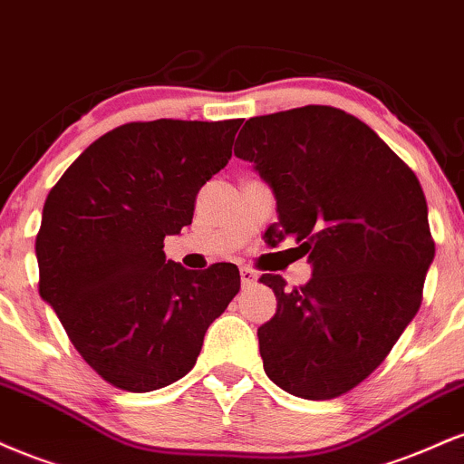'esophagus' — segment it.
I'll list each match as a JSON object with an SVG mask.
<instances>
[{
  "label": "esophagus",
  "mask_w": 464,
  "mask_h": 464,
  "mask_svg": "<svg viewBox=\"0 0 464 464\" xmlns=\"http://www.w3.org/2000/svg\"><path fill=\"white\" fill-rule=\"evenodd\" d=\"M256 277H258V276H256L254 269H249V266H243V269H241V285L243 286H252L256 282Z\"/></svg>",
  "instance_id": "obj_1"
}]
</instances>
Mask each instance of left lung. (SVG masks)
<instances>
[{
    "label": "left lung",
    "instance_id": "obj_1",
    "mask_svg": "<svg viewBox=\"0 0 464 464\" xmlns=\"http://www.w3.org/2000/svg\"><path fill=\"white\" fill-rule=\"evenodd\" d=\"M234 156L276 195L271 245L295 237L313 277L263 274L277 310L258 328L265 373L304 400L339 397L382 364L421 306L434 260L411 167L353 114L304 106L245 121Z\"/></svg>",
    "mask_w": 464,
    "mask_h": 464
}]
</instances>
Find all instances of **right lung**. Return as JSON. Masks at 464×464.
I'll return each mask as SVG.
<instances>
[{"mask_svg":"<svg viewBox=\"0 0 464 464\" xmlns=\"http://www.w3.org/2000/svg\"><path fill=\"white\" fill-rule=\"evenodd\" d=\"M243 119H156L86 147L43 206L38 293L80 356L132 393L184 378L208 325L241 288L237 265L188 271L165 237L190 226L195 198L227 165Z\"/></svg>","mask_w":464,"mask_h":464,"instance_id":"right-lung-1","label":"right lung"}]
</instances>
